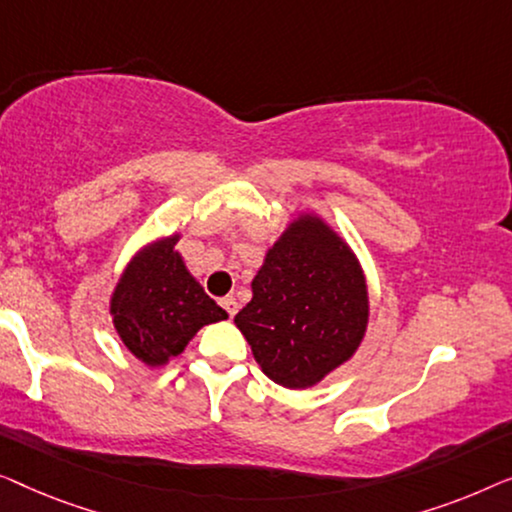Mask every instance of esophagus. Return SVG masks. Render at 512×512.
<instances>
[{"instance_id":"34e87169","label":"esophagus","mask_w":512,"mask_h":512,"mask_svg":"<svg viewBox=\"0 0 512 512\" xmlns=\"http://www.w3.org/2000/svg\"><path fill=\"white\" fill-rule=\"evenodd\" d=\"M220 304H222V308H225V311H227L229 318H234V315L239 313V301H236V297H232V294H229V297L222 299Z\"/></svg>"}]
</instances>
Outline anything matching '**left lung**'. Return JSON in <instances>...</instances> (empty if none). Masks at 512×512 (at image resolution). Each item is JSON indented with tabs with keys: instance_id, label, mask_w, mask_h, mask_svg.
Listing matches in <instances>:
<instances>
[{
	"instance_id": "8db88e82",
	"label": "left lung",
	"mask_w": 512,
	"mask_h": 512,
	"mask_svg": "<svg viewBox=\"0 0 512 512\" xmlns=\"http://www.w3.org/2000/svg\"><path fill=\"white\" fill-rule=\"evenodd\" d=\"M250 287L234 325L273 383L308 390L355 357L371 318L369 283L350 243L313 208L266 248Z\"/></svg>"
}]
</instances>
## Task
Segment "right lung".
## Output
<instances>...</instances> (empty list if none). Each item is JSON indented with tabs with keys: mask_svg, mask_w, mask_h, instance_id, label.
Segmentation results:
<instances>
[{
	"mask_svg": "<svg viewBox=\"0 0 512 512\" xmlns=\"http://www.w3.org/2000/svg\"><path fill=\"white\" fill-rule=\"evenodd\" d=\"M181 236L174 232L143 243L109 297L115 334L150 369L181 355L201 327L229 318L187 269L176 248Z\"/></svg>",
	"mask_w": 512,
	"mask_h": 512,
	"instance_id": "1",
	"label": "right lung"
}]
</instances>
